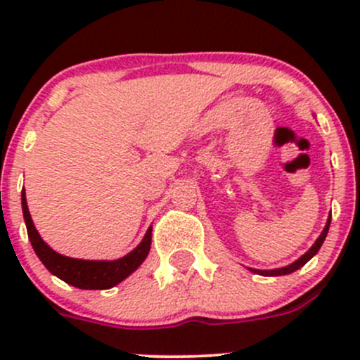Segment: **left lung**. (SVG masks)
<instances>
[{"instance_id": "8db88e82", "label": "left lung", "mask_w": 360, "mask_h": 360, "mask_svg": "<svg viewBox=\"0 0 360 360\" xmlns=\"http://www.w3.org/2000/svg\"><path fill=\"white\" fill-rule=\"evenodd\" d=\"M329 223H331V216H329V219H328V224H326V228H324V231H322L321 233V237L317 238V242H315L314 245H311V249L308 250L307 254H303V256L300 257V259L297 261H294L292 264H289V266H284V268H278V270H250V271H254V274H259V275H264V277H277V275H288V274H292V271H296V270H300L301 266H303V264H307L308 261L311 259V257L315 256V254L319 252V249H321V245L324 244V240H326V235H328V230H329Z\"/></svg>"}]
</instances>
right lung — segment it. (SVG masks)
<instances>
[{"instance_id": "right-lung-1", "label": "right lung", "mask_w": 360, "mask_h": 360, "mask_svg": "<svg viewBox=\"0 0 360 360\" xmlns=\"http://www.w3.org/2000/svg\"><path fill=\"white\" fill-rule=\"evenodd\" d=\"M22 212L25 226H27L29 240H31L32 249L36 256L41 259L46 270L59 277L60 281L75 285L78 289H110L112 285L120 284L123 278L129 277L132 271H136L146 259L148 252L151 248V228L144 235L143 242L137 245L132 252L123 256L122 259L116 261H85V259H72V257L63 256L52 250L45 242L41 240L39 233L32 224L31 214H29L27 202H25V193L22 191Z\"/></svg>"}]
</instances>
